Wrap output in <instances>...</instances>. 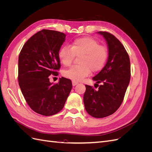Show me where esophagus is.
Here are the masks:
<instances>
[{
  "label": "esophagus",
  "mask_w": 152,
  "mask_h": 152,
  "mask_svg": "<svg viewBox=\"0 0 152 152\" xmlns=\"http://www.w3.org/2000/svg\"><path fill=\"white\" fill-rule=\"evenodd\" d=\"M77 84H78V82H75V81H72V85H73V86H76Z\"/></svg>",
  "instance_id": "esophagus-1"
}]
</instances>
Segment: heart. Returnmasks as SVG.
I'll list each match as a JSON object with an SVG mask.
<instances>
[{
  "instance_id": "heart-1",
  "label": "heart",
  "mask_w": 152,
  "mask_h": 152,
  "mask_svg": "<svg viewBox=\"0 0 152 152\" xmlns=\"http://www.w3.org/2000/svg\"><path fill=\"white\" fill-rule=\"evenodd\" d=\"M79 57V65H74L63 72V75L73 80L80 81L92 72L102 69L108 56V50L104 45L89 37L77 38L70 46H64L59 50L58 57L65 66H70L75 56Z\"/></svg>"
}]
</instances>
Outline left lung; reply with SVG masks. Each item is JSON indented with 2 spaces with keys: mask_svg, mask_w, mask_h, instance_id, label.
<instances>
[{
  "mask_svg": "<svg viewBox=\"0 0 152 152\" xmlns=\"http://www.w3.org/2000/svg\"><path fill=\"white\" fill-rule=\"evenodd\" d=\"M98 34L107 41L108 58L102 70L93 78L98 89L86 85L84 104L90 115L103 118L115 112L121 105L129 84L131 65L126 49L115 37L107 31Z\"/></svg>",
  "mask_w": 152,
  "mask_h": 152,
  "instance_id": "obj_1",
  "label": "left lung"
}]
</instances>
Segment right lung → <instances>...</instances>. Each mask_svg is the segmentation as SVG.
<instances>
[{"label": "right lung", "mask_w": 152, "mask_h": 152, "mask_svg": "<svg viewBox=\"0 0 152 152\" xmlns=\"http://www.w3.org/2000/svg\"><path fill=\"white\" fill-rule=\"evenodd\" d=\"M66 35L42 30L26 41L18 58V82L27 104L39 114L50 116L64 107L72 88L65 77L52 84L49 76L58 75L61 67L58 53Z\"/></svg>", "instance_id": "right-lung-1"}]
</instances>
